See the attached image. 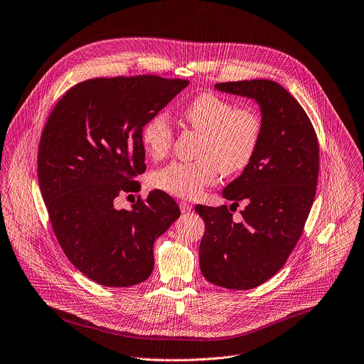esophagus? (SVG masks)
I'll list each match as a JSON object with an SVG mask.
<instances>
[{
	"label": "esophagus",
	"instance_id": "obj_1",
	"mask_svg": "<svg viewBox=\"0 0 364 364\" xmlns=\"http://www.w3.org/2000/svg\"><path fill=\"white\" fill-rule=\"evenodd\" d=\"M191 204L190 203H187V201H180V210H181V213H188L190 210H191Z\"/></svg>",
	"mask_w": 364,
	"mask_h": 364
}]
</instances>
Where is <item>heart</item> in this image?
I'll list each match as a JSON object with an SVG mask.
<instances>
[{
    "label": "heart",
    "mask_w": 364,
    "mask_h": 364,
    "mask_svg": "<svg viewBox=\"0 0 364 364\" xmlns=\"http://www.w3.org/2000/svg\"><path fill=\"white\" fill-rule=\"evenodd\" d=\"M183 121L200 139L197 160L174 161L149 176L151 187L180 198H194L216 181L219 173L233 176L253 160L264 135V118L255 107H237L233 100L205 90L191 97L181 109ZM141 142L152 160L170 152L174 131L164 114L146 119L141 129Z\"/></svg>",
    "instance_id": "b5f03b06"
}]
</instances>
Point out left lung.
<instances>
[{"mask_svg": "<svg viewBox=\"0 0 364 364\" xmlns=\"http://www.w3.org/2000/svg\"><path fill=\"white\" fill-rule=\"evenodd\" d=\"M216 89L255 99L264 135L252 163L225 190L239 205L236 223L228 205H196L205 223L200 242L203 277L228 289H252L287 262L313 205L320 168L317 134L298 100L267 79L226 82Z\"/></svg>", "mask_w": 364, "mask_h": 364, "instance_id": "8db88e82", "label": "left lung"}]
</instances>
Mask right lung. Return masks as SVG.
Instances as JSON below:
<instances>
[{
    "label": "right lung",
    "instance_id": "add662e5",
    "mask_svg": "<svg viewBox=\"0 0 364 364\" xmlns=\"http://www.w3.org/2000/svg\"><path fill=\"white\" fill-rule=\"evenodd\" d=\"M188 80L155 75L95 77L70 87L41 132L37 174L48 219L69 261L103 287H132L154 268V242L180 218L161 190L132 210L115 198L141 188V129Z\"/></svg>",
    "mask_w": 364,
    "mask_h": 364
}]
</instances>
